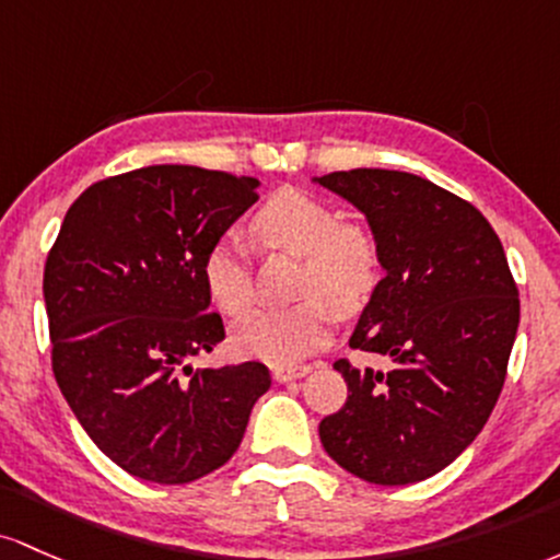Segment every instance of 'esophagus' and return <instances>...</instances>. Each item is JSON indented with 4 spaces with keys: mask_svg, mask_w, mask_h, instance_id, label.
<instances>
[{
    "mask_svg": "<svg viewBox=\"0 0 560 560\" xmlns=\"http://www.w3.org/2000/svg\"><path fill=\"white\" fill-rule=\"evenodd\" d=\"M310 370L312 368H306V364H304V368H275V381H278V383H288V381H296V378H304V375L306 373H310Z\"/></svg>",
    "mask_w": 560,
    "mask_h": 560,
    "instance_id": "esophagus-1",
    "label": "esophagus"
}]
</instances>
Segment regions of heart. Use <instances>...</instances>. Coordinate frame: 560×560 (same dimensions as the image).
Wrapping results in <instances>:
<instances>
[{
    "instance_id": "1",
    "label": "heart",
    "mask_w": 560,
    "mask_h": 560,
    "mask_svg": "<svg viewBox=\"0 0 560 560\" xmlns=\"http://www.w3.org/2000/svg\"><path fill=\"white\" fill-rule=\"evenodd\" d=\"M250 232L264 248L304 256L299 296L288 310H256L232 328L243 354L275 364H299L330 341L332 310L360 312L383 278L378 241L364 228L343 224L341 213L304 190L275 192L250 219ZM254 256L237 235H222L203 256V282L213 304L243 314L254 301Z\"/></svg>"
}]
</instances>
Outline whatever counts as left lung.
Returning <instances> with one entry per match:
<instances>
[{"mask_svg":"<svg viewBox=\"0 0 560 560\" xmlns=\"http://www.w3.org/2000/svg\"><path fill=\"white\" fill-rule=\"evenodd\" d=\"M314 182L357 206L378 241L386 278L349 347L392 362L332 364L349 397L323 418L319 439L364 481H423L479 436L498 405L518 330L516 280L483 213L429 179L351 168Z\"/></svg>","mask_w":560,"mask_h":560,"instance_id":"1","label":"left lung"}]
</instances>
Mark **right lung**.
I'll return each mask as SVG.
<instances>
[{
	"label": "right lung",
	"instance_id": "right-lung-1",
	"mask_svg": "<svg viewBox=\"0 0 560 560\" xmlns=\"http://www.w3.org/2000/svg\"><path fill=\"white\" fill-rule=\"evenodd\" d=\"M259 179L144 166L94 182L44 264L52 373L90 439L155 483L196 481L241 447L261 362L192 370L224 338L203 256L259 200Z\"/></svg>",
	"mask_w": 560,
	"mask_h": 560
}]
</instances>
